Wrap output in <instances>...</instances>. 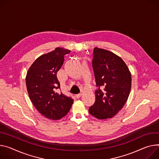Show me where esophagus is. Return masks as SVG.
I'll list each match as a JSON object with an SVG mask.
<instances>
[{
	"mask_svg": "<svg viewBox=\"0 0 159 159\" xmlns=\"http://www.w3.org/2000/svg\"><path fill=\"white\" fill-rule=\"evenodd\" d=\"M82 95V93H80V94H76V95H75V97H76V98H80Z\"/></svg>",
	"mask_w": 159,
	"mask_h": 159,
	"instance_id": "34e87169",
	"label": "esophagus"
}]
</instances>
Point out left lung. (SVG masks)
<instances>
[{"label": "left lung", "instance_id": "1", "mask_svg": "<svg viewBox=\"0 0 159 159\" xmlns=\"http://www.w3.org/2000/svg\"><path fill=\"white\" fill-rule=\"evenodd\" d=\"M93 67L99 88L89 112L99 120L111 118L127 102L131 89V74L120 56L98 48L94 49Z\"/></svg>", "mask_w": 159, "mask_h": 159}]
</instances>
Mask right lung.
I'll list each match as a JSON object with an SVG mask.
<instances>
[{
    "instance_id": "add662e5",
    "label": "right lung",
    "mask_w": 159,
    "mask_h": 159,
    "mask_svg": "<svg viewBox=\"0 0 159 159\" xmlns=\"http://www.w3.org/2000/svg\"><path fill=\"white\" fill-rule=\"evenodd\" d=\"M70 50L56 48L42 54L28 69L26 85L28 96L35 108L45 117L60 120L69 111L74 100L57 89L60 84L56 74L64 62L65 54Z\"/></svg>"
}]
</instances>
